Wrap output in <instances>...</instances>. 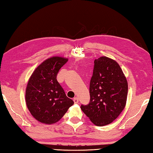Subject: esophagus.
Listing matches in <instances>:
<instances>
[{
	"mask_svg": "<svg viewBox=\"0 0 153 153\" xmlns=\"http://www.w3.org/2000/svg\"><path fill=\"white\" fill-rule=\"evenodd\" d=\"M74 102L75 104H77L79 102V99L77 98V97H75V98H74Z\"/></svg>",
	"mask_w": 153,
	"mask_h": 153,
	"instance_id": "obj_1",
	"label": "esophagus"
}]
</instances>
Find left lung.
I'll return each mask as SVG.
<instances>
[{
	"instance_id": "left-lung-1",
	"label": "left lung",
	"mask_w": 153,
	"mask_h": 153,
	"mask_svg": "<svg viewBox=\"0 0 153 153\" xmlns=\"http://www.w3.org/2000/svg\"><path fill=\"white\" fill-rule=\"evenodd\" d=\"M128 89V82L119 64L108 57H100L94 61L89 103L82 105L81 109L95 125H108L124 108Z\"/></svg>"
}]
</instances>
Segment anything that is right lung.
I'll use <instances>...</instances> for the list:
<instances>
[{
  "instance_id": "add662e5",
  "label": "right lung",
  "mask_w": 153,
  "mask_h": 153,
  "mask_svg": "<svg viewBox=\"0 0 153 153\" xmlns=\"http://www.w3.org/2000/svg\"><path fill=\"white\" fill-rule=\"evenodd\" d=\"M68 62L64 58L54 56L40 64L29 80L25 100L31 115L41 123L57 122L74 105L66 95L56 77L60 68Z\"/></svg>"
}]
</instances>
